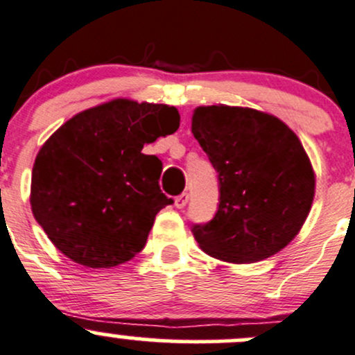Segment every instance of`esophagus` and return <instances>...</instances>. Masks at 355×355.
Returning <instances> with one entry per match:
<instances>
[{
	"mask_svg": "<svg viewBox=\"0 0 355 355\" xmlns=\"http://www.w3.org/2000/svg\"><path fill=\"white\" fill-rule=\"evenodd\" d=\"M188 200H189V194L188 193H181L179 196L174 198V205H176V208H184L186 205H188Z\"/></svg>",
	"mask_w": 355,
	"mask_h": 355,
	"instance_id": "esophagus-1",
	"label": "esophagus"
}]
</instances>
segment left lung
Segmentation results:
<instances>
[{
    "mask_svg": "<svg viewBox=\"0 0 355 355\" xmlns=\"http://www.w3.org/2000/svg\"><path fill=\"white\" fill-rule=\"evenodd\" d=\"M194 139L218 173V209L191 232L220 261L247 264L279 252L303 227L315 194L310 159L279 118L239 106H200Z\"/></svg>",
    "mask_w": 355,
    "mask_h": 355,
    "instance_id": "1",
    "label": "left lung"
}]
</instances>
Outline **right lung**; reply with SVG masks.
<instances>
[{
  "mask_svg": "<svg viewBox=\"0 0 355 355\" xmlns=\"http://www.w3.org/2000/svg\"><path fill=\"white\" fill-rule=\"evenodd\" d=\"M179 128L174 106L113 100L78 113L37 154L30 203L64 255L86 268H113L146 247L171 198L162 162L146 144Z\"/></svg>",
  "mask_w": 355,
  "mask_h": 355,
  "instance_id": "right-lung-1",
  "label": "right lung"
}]
</instances>
